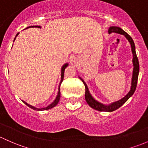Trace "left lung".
Wrapping results in <instances>:
<instances>
[{"label": "left lung", "mask_w": 148, "mask_h": 148, "mask_svg": "<svg viewBox=\"0 0 148 148\" xmlns=\"http://www.w3.org/2000/svg\"><path fill=\"white\" fill-rule=\"evenodd\" d=\"M108 33H119V34L123 35V36H125V38H127V40H128L129 42H130L131 45V51H132V56H133V58H132V63H133V71H132V81H131V87H130V90L129 91L128 93L125 95L124 97H123L120 100H118L116 102H114V103H111L109 105H104L103 103H100V102L97 101L95 99H94V97L92 96V95L90 92L89 90H88V86H87L86 83H85L84 80L81 78L80 77H79V78L83 81V83H84L85 87V98L86 100L87 103L90 106L91 108H93V109L96 110L98 111H106V112H112V111L115 110L118 108L121 107L127 100H128L130 97L133 95V93L135 92V89H136L137 87V83H138V74H139V61H138V57H137L136 52H135V43H134V41L132 40V38L127 34L126 32H125L123 29H121L119 27L117 26H111L108 29Z\"/></svg>", "instance_id": "left-lung-1"}]
</instances>
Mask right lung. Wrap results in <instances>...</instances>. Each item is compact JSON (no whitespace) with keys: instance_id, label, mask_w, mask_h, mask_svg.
<instances>
[{"instance_id":"obj_1","label":"right lung","mask_w":148,"mask_h":148,"mask_svg":"<svg viewBox=\"0 0 148 148\" xmlns=\"http://www.w3.org/2000/svg\"><path fill=\"white\" fill-rule=\"evenodd\" d=\"M34 27H35V28H40V25H33V26H29L27 28H34ZM18 34H19V33H17V35H16V37H15L14 40H16V38L17 37V36H18ZM14 40H13V41H14ZM68 63H65V64H64V65H63V67H62V68H61V79H60V85H59V87H58V95H57V97H56V98L55 99L54 101H53L51 105H49V106H47V107L43 108H35L34 106H31V105L28 104V103H27L26 102L23 101V100H22V101L23 102V103H25V104L26 105V106H28L29 108H32V109H33V110H49V109H51V108H53V107H55V106H56V105H57L58 103L59 100H60V84H61V83H62V82H63V80L64 72H65V68H66V67L68 66Z\"/></svg>"}]
</instances>
